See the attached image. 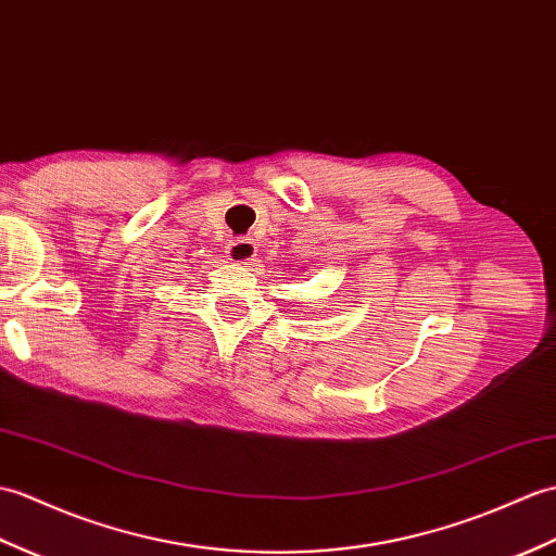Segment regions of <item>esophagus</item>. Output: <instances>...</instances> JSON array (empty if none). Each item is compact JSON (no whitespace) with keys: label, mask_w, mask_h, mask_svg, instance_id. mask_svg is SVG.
Here are the masks:
<instances>
[{"label":"esophagus","mask_w":556,"mask_h":556,"mask_svg":"<svg viewBox=\"0 0 556 556\" xmlns=\"http://www.w3.org/2000/svg\"><path fill=\"white\" fill-rule=\"evenodd\" d=\"M255 253H257V249H255L253 239H235V241L229 243V249H227L229 261L237 263V265L251 263L253 257H255Z\"/></svg>","instance_id":"1"}]
</instances>
